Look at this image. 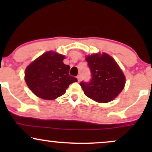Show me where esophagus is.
<instances>
[{"mask_svg": "<svg viewBox=\"0 0 152 152\" xmlns=\"http://www.w3.org/2000/svg\"><path fill=\"white\" fill-rule=\"evenodd\" d=\"M77 79H78V81L80 82V81H81V76H77Z\"/></svg>", "mask_w": 152, "mask_h": 152, "instance_id": "1", "label": "esophagus"}]
</instances>
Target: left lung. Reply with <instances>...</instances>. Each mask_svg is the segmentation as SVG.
I'll use <instances>...</instances> for the list:
<instances>
[{
  "mask_svg": "<svg viewBox=\"0 0 152 152\" xmlns=\"http://www.w3.org/2000/svg\"><path fill=\"white\" fill-rule=\"evenodd\" d=\"M91 80L80 83L85 95L99 103L112 101L124 88L126 78L117 63L109 54L95 53L86 57Z\"/></svg>",
  "mask_w": 152,
  "mask_h": 152,
  "instance_id": "left-lung-1",
  "label": "left lung"
}]
</instances>
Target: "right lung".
Instances as JSON below:
<instances>
[{"instance_id": "obj_1", "label": "right lung", "mask_w": 152, "mask_h": 152, "mask_svg": "<svg viewBox=\"0 0 152 152\" xmlns=\"http://www.w3.org/2000/svg\"><path fill=\"white\" fill-rule=\"evenodd\" d=\"M64 55L53 51L42 54L25 71V81L31 91L39 98L53 100L66 93L77 78L69 75L70 66L64 64Z\"/></svg>"}]
</instances>
